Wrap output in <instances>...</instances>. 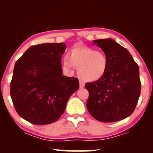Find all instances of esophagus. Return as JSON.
Returning a JSON list of instances; mask_svg holds the SVG:
<instances>
[{"label": "esophagus", "mask_w": 153, "mask_h": 153, "mask_svg": "<svg viewBox=\"0 0 153 153\" xmlns=\"http://www.w3.org/2000/svg\"><path fill=\"white\" fill-rule=\"evenodd\" d=\"M79 86H80V88H83L85 86V83L82 80L79 81Z\"/></svg>", "instance_id": "34e87169"}]
</instances>
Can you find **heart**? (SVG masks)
<instances>
[{"instance_id": "b5f03b06", "label": "heart", "mask_w": 153, "mask_h": 153, "mask_svg": "<svg viewBox=\"0 0 153 153\" xmlns=\"http://www.w3.org/2000/svg\"><path fill=\"white\" fill-rule=\"evenodd\" d=\"M64 65L68 68L75 66L81 79L95 81L102 78L108 69V60L103 52L89 47H76L70 52V56H65Z\"/></svg>"}]
</instances>
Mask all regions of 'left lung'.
Returning <instances> with one entry per match:
<instances>
[{
    "label": "left lung",
    "mask_w": 153,
    "mask_h": 153,
    "mask_svg": "<svg viewBox=\"0 0 153 153\" xmlns=\"http://www.w3.org/2000/svg\"><path fill=\"white\" fill-rule=\"evenodd\" d=\"M93 42L107 56L108 66L102 78L85 85L89 92L87 108L100 122L121 120L134 112L141 94L139 66L127 49L112 39Z\"/></svg>",
    "instance_id": "left-lung-1"
}]
</instances>
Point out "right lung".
I'll list each match as a JSON object with an SVG mask.
<instances>
[{
    "mask_svg": "<svg viewBox=\"0 0 153 153\" xmlns=\"http://www.w3.org/2000/svg\"><path fill=\"white\" fill-rule=\"evenodd\" d=\"M64 43L29 47L14 65L10 95L17 114L35 125L58 120L70 96L79 88L78 79L62 76Z\"/></svg>",
    "mask_w": 153,
    "mask_h": 153,
    "instance_id": "add662e5",
    "label": "right lung"
}]
</instances>
